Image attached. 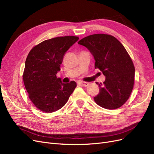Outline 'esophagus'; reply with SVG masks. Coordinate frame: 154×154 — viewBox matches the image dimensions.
<instances>
[{"label":"esophagus","instance_id":"obj_1","mask_svg":"<svg viewBox=\"0 0 154 154\" xmlns=\"http://www.w3.org/2000/svg\"><path fill=\"white\" fill-rule=\"evenodd\" d=\"M77 83H78V85H82V86H83V87H87L88 85V83L85 82H80V81H79V82H77Z\"/></svg>","mask_w":154,"mask_h":154}]
</instances>
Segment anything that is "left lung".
Wrapping results in <instances>:
<instances>
[{
    "mask_svg": "<svg viewBox=\"0 0 154 154\" xmlns=\"http://www.w3.org/2000/svg\"><path fill=\"white\" fill-rule=\"evenodd\" d=\"M78 44L85 46L95 60V69L105 76L99 85L96 103L106 109L119 108L128 100L134 83L135 67L124 46L114 36L94 34L82 38Z\"/></svg>",
    "mask_w": 154,
    "mask_h": 154,
    "instance_id": "1",
    "label": "left lung"
}]
</instances>
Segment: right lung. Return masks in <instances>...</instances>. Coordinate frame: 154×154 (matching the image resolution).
Here are the masks:
<instances>
[{
	"mask_svg": "<svg viewBox=\"0 0 154 154\" xmlns=\"http://www.w3.org/2000/svg\"><path fill=\"white\" fill-rule=\"evenodd\" d=\"M78 39L66 36L46 40L32 48L27 55L23 81L32 103L44 112L62 108L75 89V82L63 83L57 74L64 54Z\"/></svg>",
	"mask_w": 154,
	"mask_h": 154,
	"instance_id": "1",
	"label": "right lung"
}]
</instances>
